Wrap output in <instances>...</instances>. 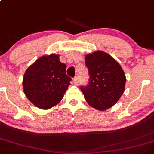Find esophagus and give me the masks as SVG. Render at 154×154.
<instances>
[{"label": "esophagus", "mask_w": 154, "mask_h": 154, "mask_svg": "<svg viewBox=\"0 0 154 154\" xmlns=\"http://www.w3.org/2000/svg\"><path fill=\"white\" fill-rule=\"evenodd\" d=\"M73 82H74V84H75V85H77V83L79 82V78L77 77H75L74 79H73Z\"/></svg>", "instance_id": "obj_1"}]
</instances>
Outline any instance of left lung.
<instances>
[{"instance_id":"obj_1","label":"left lung","mask_w":154,"mask_h":154,"mask_svg":"<svg viewBox=\"0 0 154 154\" xmlns=\"http://www.w3.org/2000/svg\"><path fill=\"white\" fill-rule=\"evenodd\" d=\"M85 65L89 72V84L81 87L88 104L106 111L116 104L124 93L126 77L117 61L105 51L86 54Z\"/></svg>"}]
</instances>
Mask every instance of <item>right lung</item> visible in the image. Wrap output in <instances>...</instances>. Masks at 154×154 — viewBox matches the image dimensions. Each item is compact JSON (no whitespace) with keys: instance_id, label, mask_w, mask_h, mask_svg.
Here are the masks:
<instances>
[{"instance_id":"obj_1","label":"right lung","mask_w":154,"mask_h":154,"mask_svg":"<svg viewBox=\"0 0 154 154\" xmlns=\"http://www.w3.org/2000/svg\"><path fill=\"white\" fill-rule=\"evenodd\" d=\"M66 69V65L55 54L40 57L31 65L23 77V87L32 104L47 110L62 100L72 80Z\"/></svg>"}]
</instances>
